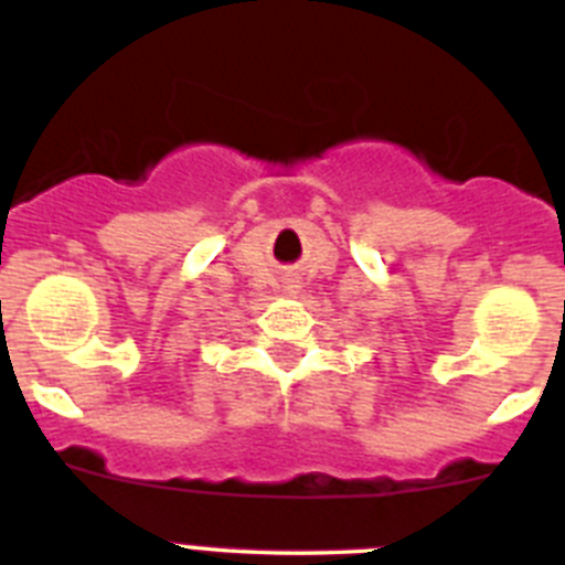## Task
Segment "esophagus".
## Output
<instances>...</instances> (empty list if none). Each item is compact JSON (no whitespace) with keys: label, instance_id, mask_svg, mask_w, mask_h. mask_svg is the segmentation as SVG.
<instances>
[{"label":"esophagus","instance_id":"esophagus-1","mask_svg":"<svg viewBox=\"0 0 565 565\" xmlns=\"http://www.w3.org/2000/svg\"><path fill=\"white\" fill-rule=\"evenodd\" d=\"M286 291H288V294H297V291H299V286H297V282H288Z\"/></svg>","mask_w":565,"mask_h":565}]
</instances>
